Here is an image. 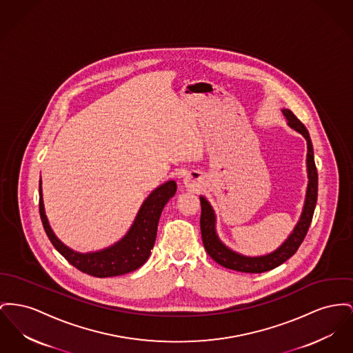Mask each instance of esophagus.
Masks as SVG:
<instances>
[{"label": "esophagus", "mask_w": 353, "mask_h": 353, "mask_svg": "<svg viewBox=\"0 0 353 353\" xmlns=\"http://www.w3.org/2000/svg\"><path fill=\"white\" fill-rule=\"evenodd\" d=\"M196 174H188L187 177L184 179V183L188 188H194L199 185V179H196Z\"/></svg>", "instance_id": "obj_1"}]
</instances>
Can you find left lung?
<instances>
[{
    "label": "left lung",
    "mask_w": 353,
    "mask_h": 353,
    "mask_svg": "<svg viewBox=\"0 0 353 353\" xmlns=\"http://www.w3.org/2000/svg\"><path fill=\"white\" fill-rule=\"evenodd\" d=\"M285 119L288 120V125L296 132L304 136L307 140L308 153H307V172H308V187H307V196L305 203L303 208V213L300 216L299 223L290 233V237L272 253L265 256H256L249 257L240 254L232 249H229L225 244L221 243L216 233V216L214 210L210 207L205 197H200L201 203V217H200V228H201V237L203 244L207 250L208 254L221 267H225L228 270H237V272H245V273H263L267 270H273L283 263H285L290 257H292L299 247L301 245L304 237L307 236V232L311 225L313 212L317 201V169L314 164L313 157V146H312L311 137L304 124L290 112V109L281 110Z\"/></svg>",
    "instance_id": "obj_1"
}]
</instances>
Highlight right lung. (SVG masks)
<instances>
[{"label": "right lung", "instance_id": "obj_1", "mask_svg": "<svg viewBox=\"0 0 353 353\" xmlns=\"http://www.w3.org/2000/svg\"><path fill=\"white\" fill-rule=\"evenodd\" d=\"M176 189L177 185L173 180L156 188L143 203L128 233L112 247L90 253H79L63 245L50 228L45 214L40 180V216L42 225L53 247L77 270L94 277L120 276L139 270L149 259L150 250L156 241L161 212L169 199L174 196Z\"/></svg>", "mask_w": 353, "mask_h": 353}]
</instances>
